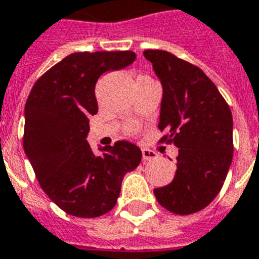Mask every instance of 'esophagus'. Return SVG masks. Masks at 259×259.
Returning a JSON list of instances; mask_svg holds the SVG:
<instances>
[{
	"instance_id": "34e87169",
	"label": "esophagus",
	"mask_w": 259,
	"mask_h": 259,
	"mask_svg": "<svg viewBox=\"0 0 259 259\" xmlns=\"http://www.w3.org/2000/svg\"><path fill=\"white\" fill-rule=\"evenodd\" d=\"M142 157H143L144 161H152L158 157V154L152 150H148V148H143L142 150Z\"/></svg>"
}]
</instances>
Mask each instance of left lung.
I'll return each instance as SVG.
<instances>
[{
  "label": "left lung",
  "mask_w": 259,
  "mask_h": 259,
  "mask_svg": "<svg viewBox=\"0 0 259 259\" xmlns=\"http://www.w3.org/2000/svg\"><path fill=\"white\" fill-rule=\"evenodd\" d=\"M162 85L159 128L178 148L169 185L154 189L158 202L177 215L204 209L223 186L232 162V115L202 70L161 50H147Z\"/></svg>",
  "instance_id": "1"
}]
</instances>
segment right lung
Wrapping results in <instances>:
<instances>
[{"label":"right lung","instance_id":"obj_1","mask_svg":"<svg viewBox=\"0 0 259 259\" xmlns=\"http://www.w3.org/2000/svg\"><path fill=\"white\" fill-rule=\"evenodd\" d=\"M132 51L71 54L36 81L25 104L24 152L41 189L61 209L97 218L115 206L124 176L135 170L142 151L131 142L98 147L88 143L89 119L98 112L96 82L124 69Z\"/></svg>","mask_w":259,"mask_h":259}]
</instances>
